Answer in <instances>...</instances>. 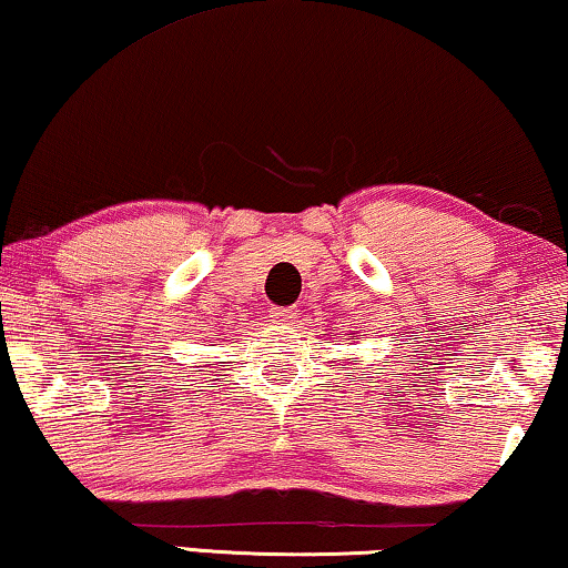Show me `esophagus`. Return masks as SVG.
<instances>
[{"label": "esophagus", "mask_w": 568, "mask_h": 568, "mask_svg": "<svg viewBox=\"0 0 568 568\" xmlns=\"http://www.w3.org/2000/svg\"><path fill=\"white\" fill-rule=\"evenodd\" d=\"M270 318H273L275 324H293V321L298 318V308H293V306L273 308V311H270Z\"/></svg>", "instance_id": "obj_1"}]
</instances>
